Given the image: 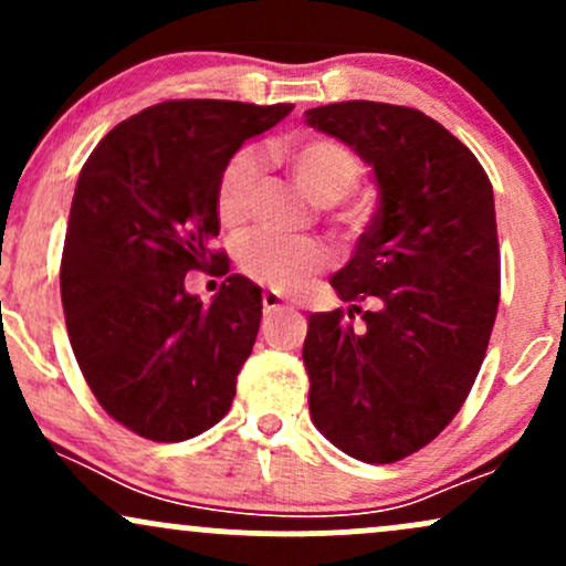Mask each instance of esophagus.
<instances>
[{
  "label": "esophagus",
  "mask_w": 566,
  "mask_h": 566,
  "mask_svg": "<svg viewBox=\"0 0 566 566\" xmlns=\"http://www.w3.org/2000/svg\"><path fill=\"white\" fill-rule=\"evenodd\" d=\"M279 308H287L284 297L279 295V292L265 290L263 292V314H274V311H279Z\"/></svg>",
  "instance_id": "esophagus-1"
}]
</instances>
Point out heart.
<instances>
[{"label":"heart","mask_w":566,"mask_h":566,"mask_svg":"<svg viewBox=\"0 0 566 566\" xmlns=\"http://www.w3.org/2000/svg\"><path fill=\"white\" fill-rule=\"evenodd\" d=\"M271 157L290 167L297 186L319 205H335L354 191L361 178V161L333 138H290L271 143ZM263 161L252 148H242L226 161L218 180V218L239 226L250 210L252 191L261 180ZM239 269L276 292L301 290L327 261L316 239L276 237L269 231L247 233L237 247Z\"/></svg>","instance_id":"obj_1"}]
</instances>
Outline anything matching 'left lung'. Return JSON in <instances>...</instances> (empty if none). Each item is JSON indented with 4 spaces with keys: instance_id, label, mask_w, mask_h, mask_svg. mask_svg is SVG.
Wrapping results in <instances>:
<instances>
[{
    "instance_id": "1",
    "label": "left lung",
    "mask_w": 566,
    "mask_h": 566,
    "mask_svg": "<svg viewBox=\"0 0 566 566\" xmlns=\"http://www.w3.org/2000/svg\"><path fill=\"white\" fill-rule=\"evenodd\" d=\"M305 122L354 148L378 184L373 223L329 279L348 314L308 316L311 420L350 458L394 463L450 426L484 361L500 301L492 184L418 108L346 101Z\"/></svg>"
}]
</instances>
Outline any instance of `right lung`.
<instances>
[{"label":"right lung","mask_w":566,"mask_h":566,"mask_svg":"<svg viewBox=\"0 0 566 566\" xmlns=\"http://www.w3.org/2000/svg\"><path fill=\"white\" fill-rule=\"evenodd\" d=\"M290 103L165 101L116 125L84 161L61 261L71 348L108 415L151 441H184L229 412L261 327V287L231 274L205 305L186 274H229L210 244L218 180Z\"/></svg>","instance_id":"right-lung-1"}]
</instances>
